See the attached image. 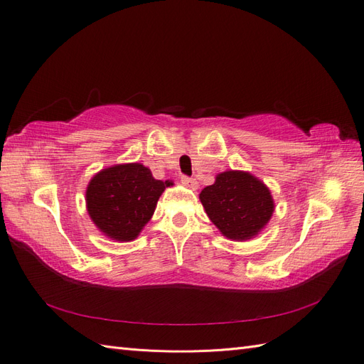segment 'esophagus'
<instances>
[{
	"mask_svg": "<svg viewBox=\"0 0 364 364\" xmlns=\"http://www.w3.org/2000/svg\"><path fill=\"white\" fill-rule=\"evenodd\" d=\"M181 182H182V185L186 186V188H191V190H197V188H199V182H197V181L193 179V178H186V176H182Z\"/></svg>",
	"mask_w": 364,
	"mask_h": 364,
	"instance_id": "34e87169",
	"label": "esophagus"
}]
</instances>
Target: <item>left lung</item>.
Masks as SVG:
<instances>
[{
  "mask_svg": "<svg viewBox=\"0 0 364 364\" xmlns=\"http://www.w3.org/2000/svg\"><path fill=\"white\" fill-rule=\"evenodd\" d=\"M209 220L232 241L255 238L274 211L269 186L249 171L228 170L199 194Z\"/></svg>",
  "mask_w": 364,
  "mask_h": 364,
  "instance_id": "left-lung-1",
  "label": "left lung"
}]
</instances>
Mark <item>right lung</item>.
Masks as SVG:
<instances>
[{
  "label": "right lung",
  "mask_w": 364,
  "mask_h": 364,
  "mask_svg": "<svg viewBox=\"0 0 364 364\" xmlns=\"http://www.w3.org/2000/svg\"><path fill=\"white\" fill-rule=\"evenodd\" d=\"M173 181H158L142 164H117L92 176L86 186V209L103 235L115 241L135 240L155 213Z\"/></svg>",
  "instance_id": "right-lung-1"
}]
</instances>
